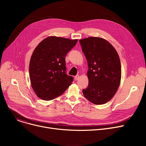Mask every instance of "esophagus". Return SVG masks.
<instances>
[{
	"label": "esophagus",
	"mask_w": 146,
	"mask_h": 146,
	"mask_svg": "<svg viewBox=\"0 0 146 146\" xmlns=\"http://www.w3.org/2000/svg\"><path fill=\"white\" fill-rule=\"evenodd\" d=\"M74 80L76 81V80H79V75H76V76H74Z\"/></svg>",
	"instance_id": "obj_1"
}]
</instances>
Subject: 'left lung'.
Masks as SVG:
<instances>
[{
    "instance_id": "left-lung-1",
    "label": "left lung",
    "mask_w": 146,
    "mask_h": 146,
    "mask_svg": "<svg viewBox=\"0 0 146 146\" xmlns=\"http://www.w3.org/2000/svg\"><path fill=\"white\" fill-rule=\"evenodd\" d=\"M88 61L89 84L83 89L90 102L102 105L115 94L121 78L119 56L113 46L101 38L89 37L79 41Z\"/></svg>"
}]
</instances>
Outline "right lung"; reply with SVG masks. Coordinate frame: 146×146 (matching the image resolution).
<instances>
[{"instance_id":"obj_1","label":"right lung","mask_w":146,"mask_h":146,"mask_svg":"<svg viewBox=\"0 0 146 146\" xmlns=\"http://www.w3.org/2000/svg\"><path fill=\"white\" fill-rule=\"evenodd\" d=\"M78 40L57 36L45 38L31 57L29 73L35 93L42 100L50 101L62 95L73 78L66 73L65 57Z\"/></svg>"}]
</instances>
